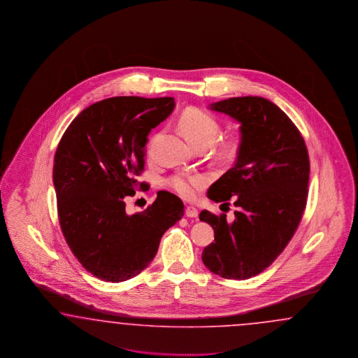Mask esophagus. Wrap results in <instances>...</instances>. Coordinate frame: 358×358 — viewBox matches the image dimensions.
Returning a JSON list of instances; mask_svg holds the SVG:
<instances>
[{"mask_svg":"<svg viewBox=\"0 0 358 358\" xmlns=\"http://www.w3.org/2000/svg\"><path fill=\"white\" fill-rule=\"evenodd\" d=\"M185 215L187 217H198V210L195 207L187 206L185 210Z\"/></svg>","mask_w":358,"mask_h":358,"instance_id":"obj_1","label":"esophagus"}]
</instances>
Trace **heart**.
<instances>
[{
    "label": "heart",
    "instance_id": "obj_1",
    "mask_svg": "<svg viewBox=\"0 0 358 358\" xmlns=\"http://www.w3.org/2000/svg\"><path fill=\"white\" fill-rule=\"evenodd\" d=\"M178 127L189 143L196 147H210L217 141L219 135L217 120L199 108H187L178 120ZM241 148V139L238 135H231L217 147V155L222 159H234ZM171 186L184 198H194L196 192L206 185L207 180L202 174H177L171 178Z\"/></svg>",
    "mask_w": 358,
    "mask_h": 358
}]
</instances>
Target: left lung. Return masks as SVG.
<instances>
[{
	"label": "left lung",
	"instance_id": "left-lung-1",
	"mask_svg": "<svg viewBox=\"0 0 358 358\" xmlns=\"http://www.w3.org/2000/svg\"><path fill=\"white\" fill-rule=\"evenodd\" d=\"M210 108L238 120L241 148L234 168L207 192L227 206L234 198L238 210L234 222L226 214H199L214 228L202 261L223 278L248 280L271 266L299 226L308 194V152L292 120L266 98H228Z\"/></svg>",
	"mask_w": 358,
	"mask_h": 358
}]
</instances>
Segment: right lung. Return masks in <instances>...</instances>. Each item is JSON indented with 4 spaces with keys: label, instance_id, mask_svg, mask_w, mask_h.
I'll list each match as a JSON object with an SVG mask.
<instances>
[{
    "label": "right lung",
    "instance_id": "obj_1",
    "mask_svg": "<svg viewBox=\"0 0 358 358\" xmlns=\"http://www.w3.org/2000/svg\"><path fill=\"white\" fill-rule=\"evenodd\" d=\"M172 97H113L83 110L55 153V192L65 241L80 264L106 282L127 281L156 256L165 231L184 217L182 201L157 193L144 211L126 199L144 187L145 144L173 111Z\"/></svg>",
    "mask_w": 358,
    "mask_h": 358
}]
</instances>
